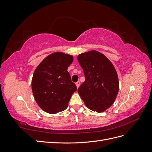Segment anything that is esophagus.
I'll return each mask as SVG.
<instances>
[{
	"label": "esophagus",
	"instance_id": "esophagus-1",
	"mask_svg": "<svg viewBox=\"0 0 152 152\" xmlns=\"http://www.w3.org/2000/svg\"><path fill=\"white\" fill-rule=\"evenodd\" d=\"M75 84H76V86H77V88H79V86H80V82H79V81H77L76 83H75Z\"/></svg>",
	"mask_w": 152,
	"mask_h": 152
}]
</instances>
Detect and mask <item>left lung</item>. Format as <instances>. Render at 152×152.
Returning a JSON list of instances; mask_svg holds the SVG:
<instances>
[{
    "mask_svg": "<svg viewBox=\"0 0 152 152\" xmlns=\"http://www.w3.org/2000/svg\"><path fill=\"white\" fill-rule=\"evenodd\" d=\"M77 59L86 79L78 93L87 108L103 112L113 104L118 92L115 68L104 54L94 50L79 54Z\"/></svg>",
    "mask_w": 152,
    "mask_h": 152,
    "instance_id": "8db88e82",
    "label": "left lung"
}]
</instances>
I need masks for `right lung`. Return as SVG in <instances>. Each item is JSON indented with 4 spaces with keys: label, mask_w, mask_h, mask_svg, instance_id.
I'll return each instance as SVG.
<instances>
[{
    "label": "right lung",
    "mask_w": 152,
    "mask_h": 152,
    "mask_svg": "<svg viewBox=\"0 0 152 152\" xmlns=\"http://www.w3.org/2000/svg\"><path fill=\"white\" fill-rule=\"evenodd\" d=\"M73 61V56L56 52L44 58L36 68L31 89L37 103L45 112L54 114L65 110L77 91L67 71Z\"/></svg>",
    "instance_id": "1"
}]
</instances>
